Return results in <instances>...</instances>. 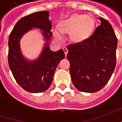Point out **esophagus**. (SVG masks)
Listing matches in <instances>:
<instances>
[{"label": "esophagus", "instance_id": "34e87169", "mask_svg": "<svg viewBox=\"0 0 122 122\" xmlns=\"http://www.w3.org/2000/svg\"><path fill=\"white\" fill-rule=\"evenodd\" d=\"M63 50L64 51V54H65V56H66V55H67V54H68V49H67V48L66 47H63Z\"/></svg>", "mask_w": 122, "mask_h": 122}]
</instances>
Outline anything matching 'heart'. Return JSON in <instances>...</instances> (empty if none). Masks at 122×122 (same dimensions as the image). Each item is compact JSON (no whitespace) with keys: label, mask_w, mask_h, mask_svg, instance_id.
<instances>
[{"label":"heart","mask_w":122,"mask_h":122,"mask_svg":"<svg viewBox=\"0 0 122 122\" xmlns=\"http://www.w3.org/2000/svg\"><path fill=\"white\" fill-rule=\"evenodd\" d=\"M95 28V20L91 15H75L66 20L61 21L58 29L62 33L71 34V39L75 42H81L92 34ZM58 30H54L56 38L61 39L62 35Z\"/></svg>","instance_id":"obj_1"}]
</instances>
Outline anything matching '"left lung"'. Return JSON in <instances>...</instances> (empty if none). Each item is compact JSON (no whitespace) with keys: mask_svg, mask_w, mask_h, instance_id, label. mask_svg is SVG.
I'll use <instances>...</instances> for the list:
<instances>
[{"mask_svg":"<svg viewBox=\"0 0 122 122\" xmlns=\"http://www.w3.org/2000/svg\"><path fill=\"white\" fill-rule=\"evenodd\" d=\"M87 39L68 45L67 59L73 85L79 91L96 92L110 79L116 65L117 39L105 19Z\"/></svg>","mask_w":122,"mask_h":122,"instance_id":"8db88e82","label":"left lung"}]
</instances>
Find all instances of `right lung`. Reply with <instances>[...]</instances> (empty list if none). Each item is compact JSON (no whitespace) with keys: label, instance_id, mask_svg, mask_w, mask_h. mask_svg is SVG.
I'll list each match as a JSON object with an SVG mask.
<instances>
[{"label":"right lung","instance_id":"add662e5","mask_svg":"<svg viewBox=\"0 0 122 122\" xmlns=\"http://www.w3.org/2000/svg\"><path fill=\"white\" fill-rule=\"evenodd\" d=\"M33 27L44 31L43 34L48 42L40 57L35 61L29 62L21 55L19 40ZM51 29V22L49 20V12L42 11L21 18L9 36V68L17 83L28 92L41 93L47 90L53 81L58 64L65 57L63 49L52 51L49 49L48 41L52 36Z\"/></svg>","mask_w":122,"mask_h":122}]
</instances>
